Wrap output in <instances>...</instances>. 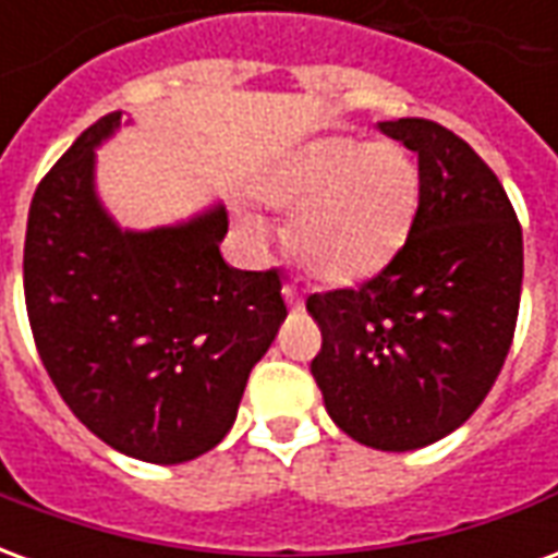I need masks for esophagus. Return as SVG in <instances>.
<instances>
[{
  "mask_svg": "<svg viewBox=\"0 0 558 558\" xmlns=\"http://www.w3.org/2000/svg\"><path fill=\"white\" fill-rule=\"evenodd\" d=\"M283 299L290 304V311H304V295L299 292V287L287 283V287H283Z\"/></svg>",
  "mask_w": 558,
  "mask_h": 558,
  "instance_id": "esophagus-1",
  "label": "esophagus"
}]
</instances>
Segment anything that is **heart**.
<instances>
[{
	"mask_svg": "<svg viewBox=\"0 0 558 558\" xmlns=\"http://www.w3.org/2000/svg\"><path fill=\"white\" fill-rule=\"evenodd\" d=\"M278 208H295L287 244L311 278L335 287L379 275L410 242L421 206L415 160L391 143L319 137L278 160L256 184ZM259 235L256 223H247Z\"/></svg>",
	"mask_w": 558,
	"mask_h": 558,
	"instance_id": "heart-1",
	"label": "heart"
}]
</instances>
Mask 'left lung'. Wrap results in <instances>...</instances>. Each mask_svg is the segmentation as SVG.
Listing matches in <instances>:
<instances>
[{
	"label": "left lung",
	"mask_w": 558,
	"mask_h": 558,
	"mask_svg": "<svg viewBox=\"0 0 558 558\" xmlns=\"http://www.w3.org/2000/svg\"><path fill=\"white\" fill-rule=\"evenodd\" d=\"M418 155L410 242L359 290L316 292L311 362L340 430L376 451H415L478 410L514 338L523 232L469 143L427 119L379 122Z\"/></svg>",
	"instance_id": "left-lung-1"
}]
</instances>
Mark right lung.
Returning <instances> with one entry per match:
<instances>
[{
  "instance_id": "add662e5",
  "label": "right lung",
  "mask_w": 558,
  "mask_h": 558,
  "mask_svg": "<svg viewBox=\"0 0 558 558\" xmlns=\"http://www.w3.org/2000/svg\"><path fill=\"white\" fill-rule=\"evenodd\" d=\"M128 125V122H125ZM86 128L32 196L23 290L47 374L98 439L146 463H187L230 433L247 376L287 319L280 275L220 256L227 208L122 230L98 196Z\"/></svg>"
}]
</instances>
